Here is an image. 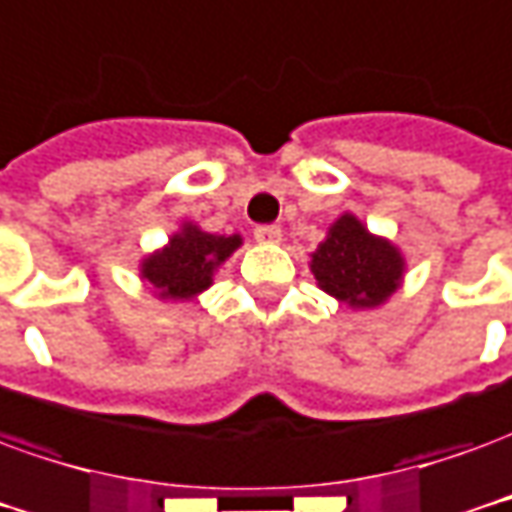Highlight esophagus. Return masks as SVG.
I'll return each instance as SVG.
<instances>
[{
    "label": "esophagus",
    "instance_id": "obj_1",
    "mask_svg": "<svg viewBox=\"0 0 512 512\" xmlns=\"http://www.w3.org/2000/svg\"><path fill=\"white\" fill-rule=\"evenodd\" d=\"M253 237H256V242H264V245H275V242H281V228L278 226H259L256 231H253Z\"/></svg>",
    "mask_w": 512,
    "mask_h": 512
}]
</instances>
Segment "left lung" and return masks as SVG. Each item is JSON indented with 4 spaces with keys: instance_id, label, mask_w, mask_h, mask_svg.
I'll return each mask as SVG.
<instances>
[{
    "instance_id": "left-lung-1",
    "label": "left lung",
    "mask_w": 512,
    "mask_h": 512,
    "mask_svg": "<svg viewBox=\"0 0 512 512\" xmlns=\"http://www.w3.org/2000/svg\"><path fill=\"white\" fill-rule=\"evenodd\" d=\"M308 270L325 295L353 311H369L389 303L405 281L408 262L389 237L372 234L364 220L344 212L311 253Z\"/></svg>"
}]
</instances>
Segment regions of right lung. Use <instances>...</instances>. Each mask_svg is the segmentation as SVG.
I'll list each match as a JSON object with an SVG mask.
<instances>
[{"label": "right lung", "mask_w": 512, "mask_h": 512, "mask_svg": "<svg viewBox=\"0 0 512 512\" xmlns=\"http://www.w3.org/2000/svg\"><path fill=\"white\" fill-rule=\"evenodd\" d=\"M239 248V234H209L198 223L181 220L162 248L140 259V281L165 303H187L215 284V273Z\"/></svg>", "instance_id": "obj_1"}]
</instances>
